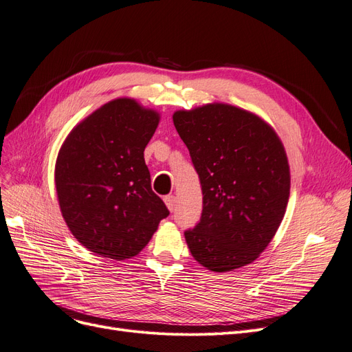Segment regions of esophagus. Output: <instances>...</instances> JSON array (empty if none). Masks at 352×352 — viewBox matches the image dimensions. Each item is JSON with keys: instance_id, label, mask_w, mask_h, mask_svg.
I'll use <instances>...</instances> for the list:
<instances>
[{"instance_id": "obj_1", "label": "esophagus", "mask_w": 352, "mask_h": 352, "mask_svg": "<svg viewBox=\"0 0 352 352\" xmlns=\"http://www.w3.org/2000/svg\"><path fill=\"white\" fill-rule=\"evenodd\" d=\"M163 201H164L167 209L172 212V210H173L175 206H176V198H175V196H173V195H167V196H164Z\"/></svg>"}]
</instances>
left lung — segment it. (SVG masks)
Wrapping results in <instances>:
<instances>
[{"label": "left lung", "instance_id": "1", "mask_svg": "<svg viewBox=\"0 0 352 352\" xmlns=\"http://www.w3.org/2000/svg\"><path fill=\"white\" fill-rule=\"evenodd\" d=\"M173 124L204 195L201 221L185 232L190 254L215 273L257 260L289 201L290 167L282 140L254 112L223 102L175 111Z\"/></svg>", "mask_w": 352, "mask_h": 352}]
</instances>
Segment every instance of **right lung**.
<instances>
[{"label":"right lung","mask_w":352,"mask_h":352,"mask_svg":"<svg viewBox=\"0 0 352 352\" xmlns=\"http://www.w3.org/2000/svg\"><path fill=\"white\" fill-rule=\"evenodd\" d=\"M160 114L117 98L78 122L54 166L62 217L76 240L98 256H137L168 215L151 190L144 148Z\"/></svg>","instance_id":"1"}]
</instances>
